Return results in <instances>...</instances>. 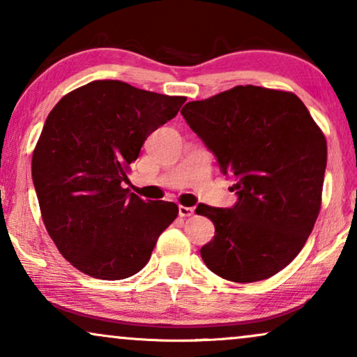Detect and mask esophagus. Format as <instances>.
I'll return each mask as SVG.
<instances>
[{
    "label": "esophagus",
    "mask_w": 357,
    "mask_h": 357,
    "mask_svg": "<svg viewBox=\"0 0 357 357\" xmlns=\"http://www.w3.org/2000/svg\"><path fill=\"white\" fill-rule=\"evenodd\" d=\"M195 214V208L192 206H178V216L180 218H188V216H193Z\"/></svg>",
    "instance_id": "obj_1"
}]
</instances>
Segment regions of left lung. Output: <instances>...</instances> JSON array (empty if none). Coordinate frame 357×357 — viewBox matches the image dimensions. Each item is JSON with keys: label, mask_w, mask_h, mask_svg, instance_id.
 Returning a JSON list of instances; mask_svg holds the SVG:
<instances>
[{"label": "left lung", "mask_w": 357, "mask_h": 357, "mask_svg": "<svg viewBox=\"0 0 357 357\" xmlns=\"http://www.w3.org/2000/svg\"><path fill=\"white\" fill-rule=\"evenodd\" d=\"M183 115L234 180L232 208L199 203L214 224L202 247L209 270L234 282L266 280L297 257L317 221L326 167V141L292 92L237 86L188 102Z\"/></svg>", "instance_id": "1"}]
</instances>
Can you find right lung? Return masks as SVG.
I'll return each mask as SVG.
<instances>
[{"label": "right lung", "instance_id": "1", "mask_svg": "<svg viewBox=\"0 0 357 357\" xmlns=\"http://www.w3.org/2000/svg\"><path fill=\"white\" fill-rule=\"evenodd\" d=\"M185 100L99 79L66 94L48 114L32 180L48 234L79 271L107 281L136 275L177 218L175 203H148L121 183L146 138Z\"/></svg>", "mask_w": 357, "mask_h": 357}]
</instances>
